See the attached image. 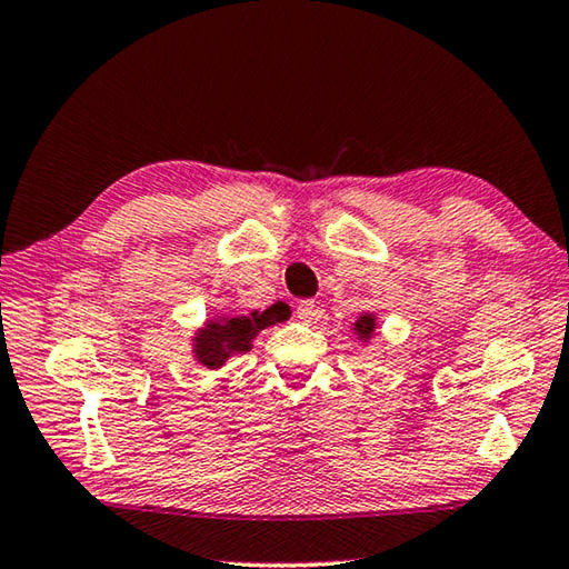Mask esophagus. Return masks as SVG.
<instances>
[{
	"label": "esophagus",
	"mask_w": 569,
	"mask_h": 569,
	"mask_svg": "<svg viewBox=\"0 0 569 569\" xmlns=\"http://www.w3.org/2000/svg\"><path fill=\"white\" fill-rule=\"evenodd\" d=\"M296 316H298V320H303V322H313V320L320 316L318 303H316L313 298L300 300V303L296 306Z\"/></svg>",
	"instance_id": "obj_1"
}]
</instances>
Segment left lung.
<instances>
[{
  "label": "left lung",
  "instance_id": "left-lung-1",
  "mask_svg": "<svg viewBox=\"0 0 569 569\" xmlns=\"http://www.w3.org/2000/svg\"><path fill=\"white\" fill-rule=\"evenodd\" d=\"M375 328V318L372 316H362L358 322H355V330H358V336L367 338Z\"/></svg>",
  "mask_w": 569,
  "mask_h": 569
}]
</instances>
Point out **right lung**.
Here are the masks:
<instances>
[{"label": "right lung", "instance_id": "1", "mask_svg": "<svg viewBox=\"0 0 569 569\" xmlns=\"http://www.w3.org/2000/svg\"><path fill=\"white\" fill-rule=\"evenodd\" d=\"M283 316L276 308L263 310V313L237 316L224 322H209V326L197 336V360L207 367H221L229 355L247 352L251 338L266 326L281 320Z\"/></svg>", "mask_w": 569, "mask_h": 569}]
</instances>
